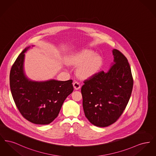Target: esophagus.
I'll return each instance as SVG.
<instances>
[{"instance_id":"1","label":"esophagus","mask_w":156,"mask_h":156,"mask_svg":"<svg viewBox=\"0 0 156 156\" xmlns=\"http://www.w3.org/2000/svg\"><path fill=\"white\" fill-rule=\"evenodd\" d=\"M73 85H74L75 89H76V90H78L81 88V84L79 82L75 81L73 83Z\"/></svg>"}]
</instances>
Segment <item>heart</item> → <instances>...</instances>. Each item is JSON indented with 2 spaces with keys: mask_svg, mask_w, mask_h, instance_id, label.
Listing matches in <instances>:
<instances>
[{
  "mask_svg": "<svg viewBox=\"0 0 156 156\" xmlns=\"http://www.w3.org/2000/svg\"><path fill=\"white\" fill-rule=\"evenodd\" d=\"M92 51L84 50L75 55L72 64L79 66L78 74L83 78H88L95 74L102 63V58Z\"/></svg>",
  "mask_w": 156,
  "mask_h": 156,
  "instance_id": "b5f03b06",
  "label": "heart"
}]
</instances>
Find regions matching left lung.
<instances>
[{"label": "left lung", "mask_w": 156, "mask_h": 156, "mask_svg": "<svg viewBox=\"0 0 156 156\" xmlns=\"http://www.w3.org/2000/svg\"><path fill=\"white\" fill-rule=\"evenodd\" d=\"M112 66L83 81L82 105L86 118L95 126L106 127L122 115L131 96L133 79L126 57L116 49Z\"/></svg>", "instance_id": "left-lung-1"}]
</instances>
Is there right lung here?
<instances>
[{
    "instance_id": "add662e5",
    "label": "right lung",
    "mask_w": 156,
    "mask_h": 156,
    "mask_svg": "<svg viewBox=\"0 0 156 156\" xmlns=\"http://www.w3.org/2000/svg\"><path fill=\"white\" fill-rule=\"evenodd\" d=\"M20 54L10 73V87L15 104L23 116L36 125H48L55 119L74 87L73 80L33 81L24 72V52Z\"/></svg>"
}]
</instances>
